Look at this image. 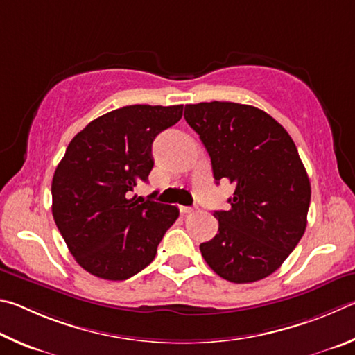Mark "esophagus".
I'll list each match as a JSON object with an SVG mask.
<instances>
[{
    "instance_id": "34e87169",
    "label": "esophagus",
    "mask_w": 355,
    "mask_h": 355,
    "mask_svg": "<svg viewBox=\"0 0 355 355\" xmlns=\"http://www.w3.org/2000/svg\"><path fill=\"white\" fill-rule=\"evenodd\" d=\"M179 212H181L182 215H185V214H191V212H193V209H191V207H187V206H179Z\"/></svg>"
}]
</instances>
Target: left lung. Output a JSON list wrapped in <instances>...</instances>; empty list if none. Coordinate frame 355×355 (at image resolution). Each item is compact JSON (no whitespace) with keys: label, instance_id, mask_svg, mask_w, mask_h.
<instances>
[{"label":"left lung","instance_id":"left-lung-1","mask_svg":"<svg viewBox=\"0 0 355 355\" xmlns=\"http://www.w3.org/2000/svg\"><path fill=\"white\" fill-rule=\"evenodd\" d=\"M184 118L207 149L216 184L234 185L231 207L214 214L218 234L200 245L204 260L234 284L272 275L307 226L312 190L295 141L254 105L187 104Z\"/></svg>","mask_w":355,"mask_h":355}]
</instances>
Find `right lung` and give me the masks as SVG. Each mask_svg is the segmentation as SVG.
<instances>
[{
    "instance_id": "obj_1",
    "label": "right lung",
    "mask_w": 355,
    "mask_h": 355,
    "mask_svg": "<svg viewBox=\"0 0 355 355\" xmlns=\"http://www.w3.org/2000/svg\"><path fill=\"white\" fill-rule=\"evenodd\" d=\"M184 105H124L73 137L53 176V216L76 262L90 275L124 281L153 262L178 220L176 206L135 200L154 166L153 141Z\"/></svg>"
}]
</instances>
